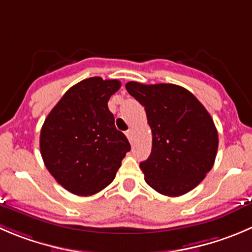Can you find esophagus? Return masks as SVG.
<instances>
[{"label":"esophagus","instance_id":"1","mask_svg":"<svg viewBox=\"0 0 252 252\" xmlns=\"http://www.w3.org/2000/svg\"><path fill=\"white\" fill-rule=\"evenodd\" d=\"M125 133H126V136H127L128 140L132 141V136H133V130H132V128H128V130L126 131V132H125Z\"/></svg>","mask_w":252,"mask_h":252}]
</instances>
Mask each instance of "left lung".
<instances>
[{
    "mask_svg": "<svg viewBox=\"0 0 252 252\" xmlns=\"http://www.w3.org/2000/svg\"><path fill=\"white\" fill-rule=\"evenodd\" d=\"M126 90L146 110L152 151L141 162L145 181L158 193L179 196L195 188L213 168L218 131L200 101L174 84L128 81Z\"/></svg>",
    "mask_w": 252,
    "mask_h": 252,
    "instance_id": "1",
    "label": "left lung"
}]
</instances>
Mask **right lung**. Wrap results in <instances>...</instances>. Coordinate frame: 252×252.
Masks as SVG:
<instances>
[{"mask_svg": "<svg viewBox=\"0 0 252 252\" xmlns=\"http://www.w3.org/2000/svg\"><path fill=\"white\" fill-rule=\"evenodd\" d=\"M120 86L119 80L85 79L69 89L43 124L40 155L49 173L70 193L88 196L102 190L131 150L107 107Z\"/></svg>", "mask_w": 252, "mask_h": 252, "instance_id": "1", "label": "right lung"}]
</instances>
